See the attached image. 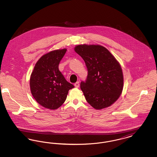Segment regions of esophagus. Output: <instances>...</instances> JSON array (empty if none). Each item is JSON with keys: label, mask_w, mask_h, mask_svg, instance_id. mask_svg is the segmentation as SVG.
Wrapping results in <instances>:
<instances>
[{"label": "esophagus", "mask_w": 157, "mask_h": 157, "mask_svg": "<svg viewBox=\"0 0 157 157\" xmlns=\"http://www.w3.org/2000/svg\"><path fill=\"white\" fill-rule=\"evenodd\" d=\"M74 85H75V86L76 88H79V82H76L75 84H74Z\"/></svg>", "instance_id": "1"}]
</instances>
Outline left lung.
I'll use <instances>...</instances> for the list:
<instances>
[{"instance_id": "left-lung-1", "label": "left lung", "mask_w": 157, "mask_h": 157, "mask_svg": "<svg viewBox=\"0 0 157 157\" xmlns=\"http://www.w3.org/2000/svg\"><path fill=\"white\" fill-rule=\"evenodd\" d=\"M75 51L85 61L88 70L85 81L81 82L86 101L96 109L113 104L120 97L124 78L120 63L109 51L100 45H80Z\"/></svg>"}]
</instances>
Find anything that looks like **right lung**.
Segmentation results:
<instances>
[{
	"label": "right lung",
	"mask_w": 157,
	"mask_h": 157,
	"mask_svg": "<svg viewBox=\"0 0 157 157\" xmlns=\"http://www.w3.org/2000/svg\"><path fill=\"white\" fill-rule=\"evenodd\" d=\"M66 49L51 51L43 55L36 63L30 79L31 93L42 106L56 109L65 101L69 90L74 86L67 82L59 70Z\"/></svg>",
	"instance_id": "1"
}]
</instances>
